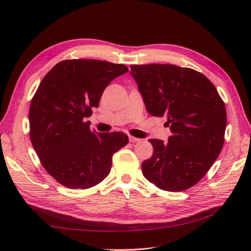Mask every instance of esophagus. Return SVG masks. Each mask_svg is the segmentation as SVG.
Wrapping results in <instances>:
<instances>
[{
	"mask_svg": "<svg viewBox=\"0 0 251 251\" xmlns=\"http://www.w3.org/2000/svg\"><path fill=\"white\" fill-rule=\"evenodd\" d=\"M129 140H130V142L131 143H137V142H139V138H136V137H134V136H129Z\"/></svg>",
	"mask_w": 251,
	"mask_h": 251,
	"instance_id": "obj_1",
	"label": "esophagus"
}]
</instances>
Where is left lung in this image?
I'll list each match as a JSON object with an SVG mask.
<instances>
[{
    "instance_id": "8db88e82",
    "label": "left lung",
    "mask_w": 251,
    "mask_h": 251,
    "mask_svg": "<svg viewBox=\"0 0 251 251\" xmlns=\"http://www.w3.org/2000/svg\"><path fill=\"white\" fill-rule=\"evenodd\" d=\"M147 111L167 118L168 143L149 139L151 158L142 164L145 178L158 188L181 192L194 186L216 161L225 142V103L202 73L175 65L131 66Z\"/></svg>"
}]
</instances>
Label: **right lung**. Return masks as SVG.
Wrapping results in <instances>:
<instances>
[{
    "instance_id": "1",
    "label": "right lung",
    "mask_w": 251,
    "mask_h": 251,
    "mask_svg": "<svg viewBox=\"0 0 251 251\" xmlns=\"http://www.w3.org/2000/svg\"><path fill=\"white\" fill-rule=\"evenodd\" d=\"M127 67L97 59H66L42 78L30 102L29 137L42 166L60 184L86 189L104 180L112 157L129 137L98 133L85 118L103 91Z\"/></svg>"
}]
</instances>
